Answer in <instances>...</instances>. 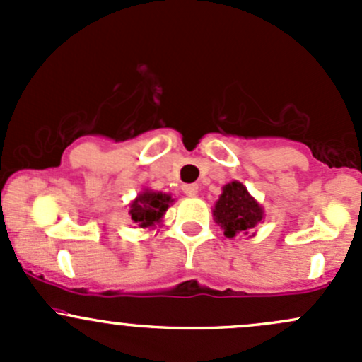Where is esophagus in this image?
I'll return each instance as SVG.
<instances>
[{"label": "esophagus", "instance_id": "obj_1", "mask_svg": "<svg viewBox=\"0 0 362 362\" xmlns=\"http://www.w3.org/2000/svg\"><path fill=\"white\" fill-rule=\"evenodd\" d=\"M182 191H184V194H187V196H196V194H198V185H196V184H184V185H182Z\"/></svg>", "mask_w": 362, "mask_h": 362}]
</instances>
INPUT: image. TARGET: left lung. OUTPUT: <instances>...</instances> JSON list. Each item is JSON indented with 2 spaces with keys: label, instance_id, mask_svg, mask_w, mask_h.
<instances>
[{
  "label": "left lung",
  "instance_id": "left-lung-1",
  "mask_svg": "<svg viewBox=\"0 0 362 362\" xmlns=\"http://www.w3.org/2000/svg\"><path fill=\"white\" fill-rule=\"evenodd\" d=\"M215 222L224 229V235L233 238L238 233H247L262 221V210L259 203L247 192L240 182H231L222 189L214 210Z\"/></svg>",
  "mask_w": 362,
  "mask_h": 362
}]
</instances>
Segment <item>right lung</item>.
I'll list each match as a JSON object with an SVG mask.
<instances>
[{"label": "right lung", "instance_id": "obj_1", "mask_svg": "<svg viewBox=\"0 0 362 362\" xmlns=\"http://www.w3.org/2000/svg\"><path fill=\"white\" fill-rule=\"evenodd\" d=\"M170 203L171 196L163 194V192L145 191L131 204L129 215L140 228H151L163 218Z\"/></svg>", "mask_w": 362, "mask_h": 362}]
</instances>
